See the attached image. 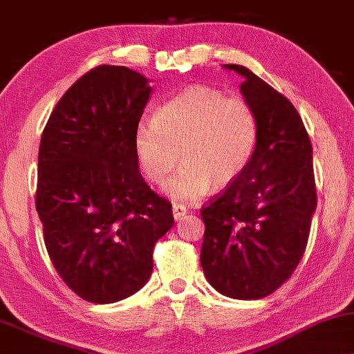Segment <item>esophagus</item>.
<instances>
[{
  "label": "esophagus",
  "instance_id": "obj_1",
  "mask_svg": "<svg viewBox=\"0 0 354 354\" xmlns=\"http://www.w3.org/2000/svg\"><path fill=\"white\" fill-rule=\"evenodd\" d=\"M188 214V211H186V207L180 206V204H174L173 206V218L176 221H181L185 219V216Z\"/></svg>",
  "mask_w": 354,
  "mask_h": 354
}]
</instances>
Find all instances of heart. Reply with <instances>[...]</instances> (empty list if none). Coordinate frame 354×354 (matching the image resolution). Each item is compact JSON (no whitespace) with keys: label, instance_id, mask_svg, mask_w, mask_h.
<instances>
[{"label":"heart","instance_id":"b5f03b06","mask_svg":"<svg viewBox=\"0 0 354 354\" xmlns=\"http://www.w3.org/2000/svg\"><path fill=\"white\" fill-rule=\"evenodd\" d=\"M257 138V115L249 102L194 85L160 105L153 120L136 123L133 150L151 183L163 181L181 158L163 191L174 203L193 204L211 185L224 188L245 171Z\"/></svg>","mask_w":354,"mask_h":354}]
</instances>
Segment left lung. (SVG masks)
I'll return each mask as SVG.
<instances>
[{
  "mask_svg": "<svg viewBox=\"0 0 354 354\" xmlns=\"http://www.w3.org/2000/svg\"><path fill=\"white\" fill-rule=\"evenodd\" d=\"M241 92L255 110L259 138L245 171L204 206L201 266L225 297L270 295L305 252L317 207L312 142L292 102L244 66Z\"/></svg>",
  "mask_w": 354,
  "mask_h": 354,
  "instance_id": "obj_1",
  "label": "left lung"
}]
</instances>
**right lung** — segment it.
Returning <instances> with one entry per match:
<instances>
[{
    "instance_id": "right-lung-1",
    "label": "right lung",
    "mask_w": 354,
    "mask_h": 354,
    "mask_svg": "<svg viewBox=\"0 0 354 354\" xmlns=\"http://www.w3.org/2000/svg\"><path fill=\"white\" fill-rule=\"evenodd\" d=\"M150 93L138 72L99 66L64 93L41 136L36 211L46 249L67 287L92 304L138 292L156 241L174 224L133 150Z\"/></svg>"
}]
</instances>
